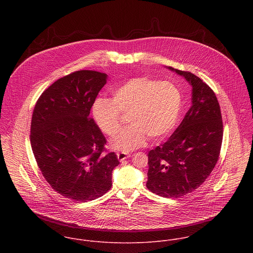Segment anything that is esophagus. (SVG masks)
<instances>
[{
    "label": "esophagus",
    "instance_id": "1",
    "mask_svg": "<svg viewBox=\"0 0 253 253\" xmlns=\"http://www.w3.org/2000/svg\"><path fill=\"white\" fill-rule=\"evenodd\" d=\"M129 156H130V155L127 154V153H126V152H121V153H118V154H117L118 160H119L120 162H123V161L126 160Z\"/></svg>",
    "mask_w": 253,
    "mask_h": 253
}]
</instances>
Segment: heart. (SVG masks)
<instances>
[{"instance_id":"heart-1","label":"heart","mask_w":253,"mask_h":253,"mask_svg":"<svg viewBox=\"0 0 253 253\" xmlns=\"http://www.w3.org/2000/svg\"><path fill=\"white\" fill-rule=\"evenodd\" d=\"M180 107V91L173 84L138 77L118 86L113 91V100L97 99L92 114L108 136L121 128L122 114L128 115L130 125L110 141L113 149L127 152L143 144L146 137L160 141L167 136L176 124Z\"/></svg>"}]
</instances>
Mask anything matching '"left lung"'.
<instances>
[{
    "mask_svg": "<svg viewBox=\"0 0 253 253\" xmlns=\"http://www.w3.org/2000/svg\"><path fill=\"white\" fill-rule=\"evenodd\" d=\"M174 71L192 85V105L169 140L148 154L146 186L165 198H180L207 180L219 159L223 139L214 91L193 73Z\"/></svg>",
    "mask_w": 253,
    "mask_h": 253,
    "instance_id": "left-lung-1",
    "label": "left lung"
}]
</instances>
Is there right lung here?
Returning a JSON list of instances; mask_svg holds the SVG:
<instances>
[{
  "instance_id": "1",
  "label": "right lung",
  "mask_w": 253,
  "mask_h": 253,
  "mask_svg": "<svg viewBox=\"0 0 253 253\" xmlns=\"http://www.w3.org/2000/svg\"><path fill=\"white\" fill-rule=\"evenodd\" d=\"M106 79L91 70L64 76L41 94L33 111L30 142L37 165L50 187L74 202L107 193L120 164L114 152H106V138L89 117Z\"/></svg>"
}]
</instances>
